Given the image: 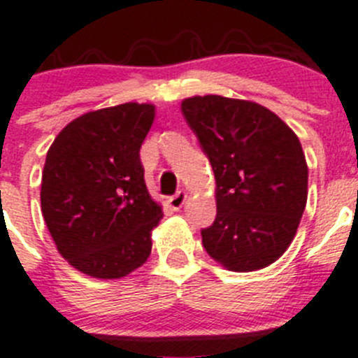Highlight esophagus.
I'll list each match as a JSON object with an SVG mask.
<instances>
[{"label":"esophagus","instance_id":"34e87169","mask_svg":"<svg viewBox=\"0 0 358 358\" xmlns=\"http://www.w3.org/2000/svg\"><path fill=\"white\" fill-rule=\"evenodd\" d=\"M185 199H187V192L178 191L175 196H171V198H169V207H171L173 210H180V208L183 207Z\"/></svg>","mask_w":358,"mask_h":358}]
</instances>
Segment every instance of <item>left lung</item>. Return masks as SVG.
I'll return each instance as SVG.
<instances>
[{"label":"left lung","instance_id":"8db88e82","mask_svg":"<svg viewBox=\"0 0 358 358\" xmlns=\"http://www.w3.org/2000/svg\"><path fill=\"white\" fill-rule=\"evenodd\" d=\"M182 114L215 176L217 215L203 248L228 271L267 267L287 251L307 205L308 167L294 131L259 103L194 96Z\"/></svg>","mask_w":358,"mask_h":358}]
</instances>
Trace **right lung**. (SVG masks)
<instances>
[{
  "label": "right lung",
  "instance_id": "obj_1",
  "mask_svg": "<svg viewBox=\"0 0 358 358\" xmlns=\"http://www.w3.org/2000/svg\"><path fill=\"white\" fill-rule=\"evenodd\" d=\"M151 103H123L71 121L48 150L41 208L57 250L92 278H123L151 253L162 219L144 182L139 150Z\"/></svg>",
  "mask_w": 358,
  "mask_h": 358
}]
</instances>
